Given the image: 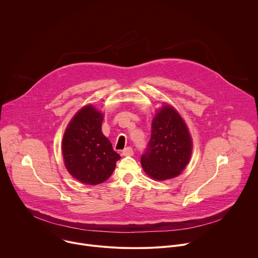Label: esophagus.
<instances>
[{
  "mask_svg": "<svg viewBox=\"0 0 258 258\" xmlns=\"http://www.w3.org/2000/svg\"><path fill=\"white\" fill-rule=\"evenodd\" d=\"M122 155L123 156H132V155H134V150H133L132 147H126L125 149H123Z\"/></svg>",
  "mask_w": 258,
  "mask_h": 258,
  "instance_id": "1",
  "label": "esophagus"
}]
</instances>
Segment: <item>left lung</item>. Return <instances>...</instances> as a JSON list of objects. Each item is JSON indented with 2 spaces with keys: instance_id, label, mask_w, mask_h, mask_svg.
Instances as JSON below:
<instances>
[{
  "instance_id": "obj_1",
  "label": "left lung",
  "mask_w": 258,
  "mask_h": 258,
  "mask_svg": "<svg viewBox=\"0 0 258 258\" xmlns=\"http://www.w3.org/2000/svg\"><path fill=\"white\" fill-rule=\"evenodd\" d=\"M191 153L186 123L175 109L163 106L152 121L151 138L141 157L143 169L154 179H168L187 166Z\"/></svg>"
}]
</instances>
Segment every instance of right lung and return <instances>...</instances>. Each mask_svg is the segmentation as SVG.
Segmentation results:
<instances>
[{"instance_id":"1","label":"right lung","mask_w":258,"mask_h":258,"mask_svg":"<svg viewBox=\"0 0 258 258\" xmlns=\"http://www.w3.org/2000/svg\"><path fill=\"white\" fill-rule=\"evenodd\" d=\"M103 115L91 105L81 109L68 124L62 152L68 172L87 185H98L112 174L120 155L102 134Z\"/></svg>"}]
</instances>
